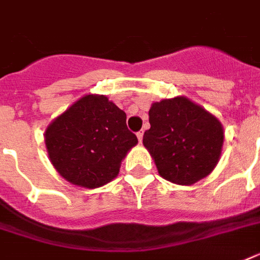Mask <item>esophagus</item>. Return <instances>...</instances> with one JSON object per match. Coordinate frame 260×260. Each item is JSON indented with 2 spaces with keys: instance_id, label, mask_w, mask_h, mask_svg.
<instances>
[{
  "instance_id": "34e87169",
  "label": "esophagus",
  "mask_w": 260,
  "mask_h": 260,
  "mask_svg": "<svg viewBox=\"0 0 260 260\" xmlns=\"http://www.w3.org/2000/svg\"><path fill=\"white\" fill-rule=\"evenodd\" d=\"M136 136H138L139 142L142 143V140H143V131H139L138 134H136Z\"/></svg>"
}]
</instances>
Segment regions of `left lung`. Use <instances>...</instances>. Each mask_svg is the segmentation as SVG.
<instances>
[{"label":"left lung","mask_w":260,"mask_h":260,"mask_svg":"<svg viewBox=\"0 0 260 260\" xmlns=\"http://www.w3.org/2000/svg\"><path fill=\"white\" fill-rule=\"evenodd\" d=\"M151 128L143 144L159 175L178 185H193L209 175L220 160L221 122L186 97L154 102L148 112Z\"/></svg>","instance_id":"8db88e82"}]
</instances>
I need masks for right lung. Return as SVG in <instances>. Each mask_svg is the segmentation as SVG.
I'll return each mask as SVG.
<instances>
[{"label": "right lung", "mask_w": 260, "mask_h": 260, "mask_svg": "<svg viewBox=\"0 0 260 260\" xmlns=\"http://www.w3.org/2000/svg\"><path fill=\"white\" fill-rule=\"evenodd\" d=\"M44 142L51 163L66 181L95 189L117 177L138 138L126 128L124 110L105 95L86 94L47 126Z\"/></svg>", "instance_id": "add662e5"}]
</instances>
